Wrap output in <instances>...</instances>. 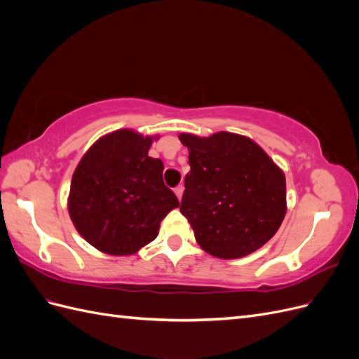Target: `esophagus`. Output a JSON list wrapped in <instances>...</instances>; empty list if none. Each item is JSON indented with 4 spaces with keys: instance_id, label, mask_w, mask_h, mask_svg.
<instances>
[{
    "instance_id": "esophagus-1",
    "label": "esophagus",
    "mask_w": 359,
    "mask_h": 359,
    "mask_svg": "<svg viewBox=\"0 0 359 359\" xmlns=\"http://www.w3.org/2000/svg\"><path fill=\"white\" fill-rule=\"evenodd\" d=\"M173 191H175L177 198L181 201V198H182V191H184V186H182V184H180V186H177L175 189H173Z\"/></svg>"
}]
</instances>
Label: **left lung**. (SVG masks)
Segmentation results:
<instances>
[{
    "label": "left lung",
    "instance_id": "obj_1",
    "mask_svg": "<svg viewBox=\"0 0 359 359\" xmlns=\"http://www.w3.org/2000/svg\"><path fill=\"white\" fill-rule=\"evenodd\" d=\"M189 148L180 211L198 244L215 257L238 259L274 236L286 214V180L252 139L220 132L180 135Z\"/></svg>",
    "mask_w": 359,
    "mask_h": 359
}]
</instances>
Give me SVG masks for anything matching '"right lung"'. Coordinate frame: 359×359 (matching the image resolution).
I'll return each mask as SVG.
<instances>
[{"label":"right lung","instance_id":"obj_1","mask_svg":"<svg viewBox=\"0 0 359 359\" xmlns=\"http://www.w3.org/2000/svg\"><path fill=\"white\" fill-rule=\"evenodd\" d=\"M153 137L118 130L88 149L72 180L69 212L100 252L124 256L156 240L180 202L163 182V161L148 156Z\"/></svg>","mask_w":359,"mask_h":359}]
</instances>
